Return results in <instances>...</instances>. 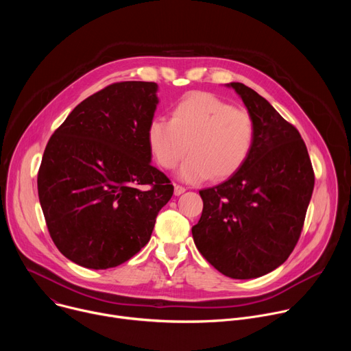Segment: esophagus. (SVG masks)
I'll return each instance as SVG.
<instances>
[{"label":"esophagus","instance_id":"1","mask_svg":"<svg viewBox=\"0 0 351 351\" xmlns=\"http://www.w3.org/2000/svg\"><path fill=\"white\" fill-rule=\"evenodd\" d=\"M184 191H186L184 187H182V186H179V184H175V189H173L175 195H180V194H183Z\"/></svg>","mask_w":351,"mask_h":351}]
</instances>
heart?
I'll list each match as a JSON object with an SVG mask.
<instances>
[{"label":"heart","mask_w":351,"mask_h":351,"mask_svg":"<svg viewBox=\"0 0 351 351\" xmlns=\"http://www.w3.org/2000/svg\"><path fill=\"white\" fill-rule=\"evenodd\" d=\"M256 122L247 111L211 93L195 91L173 107L171 119L156 117L147 126V143L153 157L165 169L175 168L186 183L213 176L225 179L248 160L256 143Z\"/></svg>","instance_id":"1"}]
</instances>
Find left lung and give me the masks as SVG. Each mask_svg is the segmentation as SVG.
Returning a JSON list of instances; mask_svg holds the SVG:
<instances>
[{
  "mask_svg": "<svg viewBox=\"0 0 351 351\" xmlns=\"http://www.w3.org/2000/svg\"><path fill=\"white\" fill-rule=\"evenodd\" d=\"M233 88L256 122L245 164L223 183L199 191L202 218L191 228L198 252L232 279L260 278L282 265L302 233L314 171L298 130L253 88Z\"/></svg>",
  "mask_w": 351,
  "mask_h": 351,
  "instance_id": "8db88e82",
  "label": "left lung"
}]
</instances>
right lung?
Wrapping results in <instances>:
<instances>
[{
	"label": "right lung",
	"mask_w": 351,
	"mask_h": 351,
	"mask_svg": "<svg viewBox=\"0 0 351 351\" xmlns=\"http://www.w3.org/2000/svg\"><path fill=\"white\" fill-rule=\"evenodd\" d=\"M153 82L114 83L82 101L49 138L37 189L60 252L90 269L132 258L152 237L173 186L152 165Z\"/></svg>",
	"instance_id": "right-lung-1"
}]
</instances>
